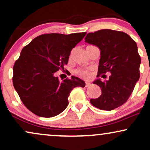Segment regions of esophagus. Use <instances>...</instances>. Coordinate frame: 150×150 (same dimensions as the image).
Segmentation results:
<instances>
[{"instance_id":"esophagus-1","label":"esophagus","mask_w":150,"mask_h":150,"mask_svg":"<svg viewBox=\"0 0 150 150\" xmlns=\"http://www.w3.org/2000/svg\"><path fill=\"white\" fill-rule=\"evenodd\" d=\"M91 84L90 82H87V81H86V87H88V86H91Z\"/></svg>"}]
</instances>
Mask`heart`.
<instances>
[{
  "label": "heart",
  "mask_w": 150,
  "mask_h": 150,
  "mask_svg": "<svg viewBox=\"0 0 150 150\" xmlns=\"http://www.w3.org/2000/svg\"><path fill=\"white\" fill-rule=\"evenodd\" d=\"M76 73L79 77H83V78H87L89 75V72L86 70H77L76 71Z\"/></svg>",
  "instance_id": "heart-1"
}]
</instances>
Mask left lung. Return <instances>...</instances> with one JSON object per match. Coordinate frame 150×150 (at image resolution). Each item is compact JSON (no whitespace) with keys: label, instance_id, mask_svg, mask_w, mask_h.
Masks as SVG:
<instances>
[{"label":"left lung","instance_id":"obj_1","mask_svg":"<svg viewBox=\"0 0 150 150\" xmlns=\"http://www.w3.org/2000/svg\"><path fill=\"white\" fill-rule=\"evenodd\" d=\"M85 42L100 50L98 75L111 73L109 79H96L93 84L101 88L102 95L91 99L94 107L111 111L125 103L140 77L141 57L136 43L127 34L109 29L88 33ZM103 75L102 78H106Z\"/></svg>","mask_w":150,"mask_h":150}]
</instances>
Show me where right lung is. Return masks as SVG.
Segmentation results:
<instances>
[{
    "mask_svg": "<svg viewBox=\"0 0 150 150\" xmlns=\"http://www.w3.org/2000/svg\"><path fill=\"white\" fill-rule=\"evenodd\" d=\"M86 33L46 34L22 49L13 67V84L24 105L40 117L56 116L69 105V96L85 82L75 76L59 81L55 73L64 69L71 51Z\"/></svg>",
    "mask_w": 150,
    "mask_h": 150,
    "instance_id": "1",
    "label": "right lung"
}]
</instances>
